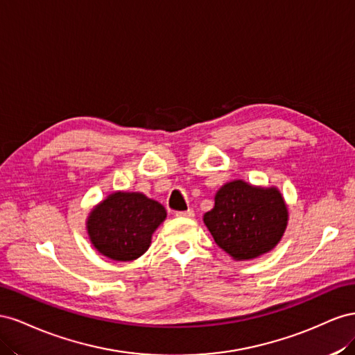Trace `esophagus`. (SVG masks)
Wrapping results in <instances>:
<instances>
[{
    "label": "esophagus",
    "mask_w": 355,
    "mask_h": 355,
    "mask_svg": "<svg viewBox=\"0 0 355 355\" xmlns=\"http://www.w3.org/2000/svg\"><path fill=\"white\" fill-rule=\"evenodd\" d=\"M175 216H177V217H183V218H191V217H195V211H193V209H187V211H178Z\"/></svg>",
    "instance_id": "esophagus-1"
}]
</instances>
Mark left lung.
<instances>
[{"instance_id": "1", "label": "left lung", "mask_w": 355, "mask_h": 355, "mask_svg": "<svg viewBox=\"0 0 355 355\" xmlns=\"http://www.w3.org/2000/svg\"><path fill=\"white\" fill-rule=\"evenodd\" d=\"M204 223L216 244L235 260L269 252L284 235L288 209L277 187H257L242 180L223 186Z\"/></svg>"}]
</instances>
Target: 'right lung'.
Segmentation results:
<instances>
[{"instance_id":"add662e5","label":"right lung","mask_w":355,"mask_h":355,"mask_svg":"<svg viewBox=\"0 0 355 355\" xmlns=\"http://www.w3.org/2000/svg\"><path fill=\"white\" fill-rule=\"evenodd\" d=\"M166 218L157 200L138 191H114L89 212V239L101 254L130 261L148 250L151 235Z\"/></svg>"}]
</instances>
